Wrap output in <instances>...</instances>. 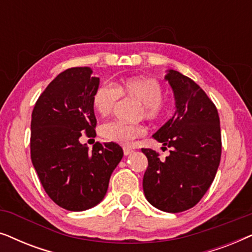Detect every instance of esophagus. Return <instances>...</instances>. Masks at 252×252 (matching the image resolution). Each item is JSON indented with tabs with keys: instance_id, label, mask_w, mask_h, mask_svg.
<instances>
[{
	"instance_id": "esophagus-1",
	"label": "esophagus",
	"mask_w": 252,
	"mask_h": 252,
	"mask_svg": "<svg viewBox=\"0 0 252 252\" xmlns=\"http://www.w3.org/2000/svg\"><path fill=\"white\" fill-rule=\"evenodd\" d=\"M132 153H133V150L130 149V148H124V155H125V156H128V155Z\"/></svg>"
}]
</instances>
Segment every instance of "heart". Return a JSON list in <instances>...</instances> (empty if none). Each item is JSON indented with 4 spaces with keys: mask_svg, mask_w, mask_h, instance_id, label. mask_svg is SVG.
<instances>
[{
    "mask_svg": "<svg viewBox=\"0 0 252 252\" xmlns=\"http://www.w3.org/2000/svg\"><path fill=\"white\" fill-rule=\"evenodd\" d=\"M164 88L157 79L150 77H130L116 81L113 86L101 84L93 94V108L99 116L106 117L112 112L119 97H129L140 103L139 117L150 122L165 118L171 104L164 97ZM146 133L141 124L108 122L99 128V134L106 141L122 146H129Z\"/></svg>",
    "mask_w": 252,
    "mask_h": 252,
    "instance_id": "1",
    "label": "heart"
}]
</instances>
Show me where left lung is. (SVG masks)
I'll list each match as a JSON object with an SVG mask.
<instances>
[{"mask_svg": "<svg viewBox=\"0 0 252 252\" xmlns=\"http://www.w3.org/2000/svg\"><path fill=\"white\" fill-rule=\"evenodd\" d=\"M165 79L177 111L153 136L172 150L160 160L155 150L141 149L148 158L143 191L155 208L178 213L197 204L211 186L221 157V133L215 103L196 82L174 70Z\"/></svg>", "mask_w": 252, "mask_h": 252, "instance_id": "left-lung-1", "label": "left lung"}]
</instances>
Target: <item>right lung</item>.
Returning a JSON list of instances; mask_svg holds the SVG:
<instances>
[{
  "instance_id": "add662e5",
  "label": "right lung",
  "mask_w": 252,
  "mask_h": 252,
  "mask_svg": "<svg viewBox=\"0 0 252 252\" xmlns=\"http://www.w3.org/2000/svg\"><path fill=\"white\" fill-rule=\"evenodd\" d=\"M89 67H71L57 75L34 105L31 159L48 196L68 211L97 205L111 173L123 158L117 143L96 142L92 153L80 136H96L93 94L99 78Z\"/></svg>"
}]
</instances>
